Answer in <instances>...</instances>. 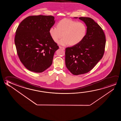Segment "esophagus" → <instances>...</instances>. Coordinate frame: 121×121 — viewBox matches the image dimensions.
<instances>
[{
  "label": "esophagus",
  "instance_id": "esophagus-1",
  "mask_svg": "<svg viewBox=\"0 0 121 121\" xmlns=\"http://www.w3.org/2000/svg\"><path fill=\"white\" fill-rule=\"evenodd\" d=\"M60 48H61V49H62L65 50V47H62V46H60Z\"/></svg>",
  "mask_w": 121,
  "mask_h": 121
}]
</instances>
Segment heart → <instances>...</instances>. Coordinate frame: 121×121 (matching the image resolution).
Wrapping results in <instances>:
<instances>
[{
  "label": "heart",
  "mask_w": 121,
  "mask_h": 121,
  "mask_svg": "<svg viewBox=\"0 0 121 121\" xmlns=\"http://www.w3.org/2000/svg\"><path fill=\"white\" fill-rule=\"evenodd\" d=\"M87 31L86 26L83 22L68 18H64L57 24L56 27L52 26L49 30L50 35L54 41L62 46L70 44L72 46L79 43L85 38Z\"/></svg>",
  "instance_id": "b5f03b06"
}]
</instances>
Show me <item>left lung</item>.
<instances>
[{"mask_svg": "<svg viewBox=\"0 0 121 121\" xmlns=\"http://www.w3.org/2000/svg\"><path fill=\"white\" fill-rule=\"evenodd\" d=\"M79 19L87 26L86 35L79 43L66 48L65 53L66 67L74 75L87 73L93 69L103 57L106 43L103 30L94 20L89 17Z\"/></svg>", "mask_w": 121, "mask_h": 121, "instance_id": "obj_1", "label": "left lung"}]
</instances>
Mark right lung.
Returning <instances> with one entry per match:
<instances>
[{"mask_svg": "<svg viewBox=\"0 0 121 121\" xmlns=\"http://www.w3.org/2000/svg\"><path fill=\"white\" fill-rule=\"evenodd\" d=\"M54 23L52 16H31L18 26L15 37L16 51L20 61L30 71L42 73L52 65L59 49L49 32Z\"/></svg>", "mask_w": 121, "mask_h": 121, "instance_id": "obj_1", "label": "right lung"}]
</instances>
